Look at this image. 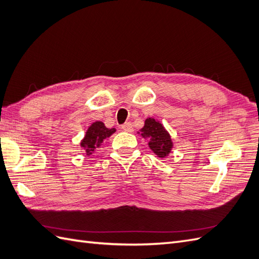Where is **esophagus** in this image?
<instances>
[{
    "label": "esophagus",
    "instance_id": "34e87169",
    "mask_svg": "<svg viewBox=\"0 0 259 259\" xmlns=\"http://www.w3.org/2000/svg\"><path fill=\"white\" fill-rule=\"evenodd\" d=\"M121 128H122L123 131H125V132H132V131H133V125H132L131 122H126V123H124V124L122 125Z\"/></svg>",
    "mask_w": 259,
    "mask_h": 259
}]
</instances>
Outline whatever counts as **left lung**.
Wrapping results in <instances>:
<instances>
[{
    "label": "left lung",
    "mask_w": 259,
    "mask_h": 259,
    "mask_svg": "<svg viewBox=\"0 0 259 259\" xmlns=\"http://www.w3.org/2000/svg\"><path fill=\"white\" fill-rule=\"evenodd\" d=\"M142 136L148 137L149 147L160 158H164L173 147V143L168 133L163 127V125L155 121L152 117H149L145 122V126L142 128Z\"/></svg>",
    "instance_id": "8db88e82"
}]
</instances>
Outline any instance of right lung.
I'll return each mask as SVG.
<instances>
[{"mask_svg":"<svg viewBox=\"0 0 259 259\" xmlns=\"http://www.w3.org/2000/svg\"><path fill=\"white\" fill-rule=\"evenodd\" d=\"M115 128H107L103 122H95L89 127L86 135L81 143V147L84 149L86 154L90 155L96 148H99L101 143L107 137H110Z\"/></svg>","mask_w":259,"mask_h":259,"instance_id":"obj_1","label":"right lung"}]
</instances>
